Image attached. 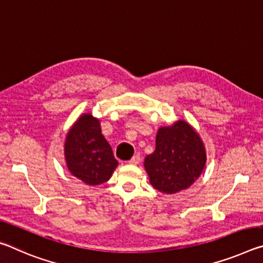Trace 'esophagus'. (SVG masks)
Returning a JSON list of instances; mask_svg holds the SVG:
<instances>
[{
  "mask_svg": "<svg viewBox=\"0 0 263 263\" xmlns=\"http://www.w3.org/2000/svg\"><path fill=\"white\" fill-rule=\"evenodd\" d=\"M140 160H141V158H140V155L139 154H136L135 157H133L130 161H128V163H131V164H138L140 162Z\"/></svg>",
  "mask_w": 263,
  "mask_h": 263,
  "instance_id": "34e87169",
  "label": "esophagus"
}]
</instances>
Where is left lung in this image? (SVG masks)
<instances>
[{
	"instance_id": "left-lung-1",
	"label": "left lung",
	"mask_w": 263,
	"mask_h": 263,
	"mask_svg": "<svg viewBox=\"0 0 263 263\" xmlns=\"http://www.w3.org/2000/svg\"><path fill=\"white\" fill-rule=\"evenodd\" d=\"M206 163L204 142L197 131L183 119L161 126L155 138V151L144 166L153 188L162 194L188 189L201 176Z\"/></svg>"
}]
</instances>
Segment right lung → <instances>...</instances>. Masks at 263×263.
I'll list each match as a JSON object with an SVG mask.
<instances>
[{
	"instance_id": "1",
	"label": "right lung",
	"mask_w": 263,
	"mask_h": 263,
	"mask_svg": "<svg viewBox=\"0 0 263 263\" xmlns=\"http://www.w3.org/2000/svg\"><path fill=\"white\" fill-rule=\"evenodd\" d=\"M66 164L70 174L87 185H99L112 175L118 161L102 135L101 122L90 112L78 118L66 136Z\"/></svg>"
}]
</instances>
